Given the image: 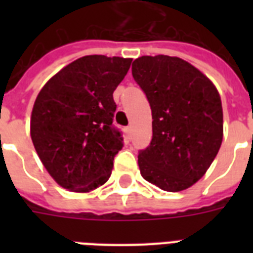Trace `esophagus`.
Segmentation results:
<instances>
[{
  "label": "esophagus",
  "instance_id": "obj_1",
  "mask_svg": "<svg viewBox=\"0 0 253 253\" xmlns=\"http://www.w3.org/2000/svg\"><path fill=\"white\" fill-rule=\"evenodd\" d=\"M126 135H127V138L131 139V136H132V127L131 126L126 127Z\"/></svg>",
  "mask_w": 253,
  "mask_h": 253
}]
</instances>
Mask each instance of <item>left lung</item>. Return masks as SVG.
<instances>
[{"instance_id": "left-lung-1", "label": "left lung", "mask_w": 253, "mask_h": 253, "mask_svg": "<svg viewBox=\"0 0 253 253\" xmlns=\"http://www.w3.org/2000/svg\"><path fill=\"white\" fill-rule=\"evenodd\" d=\"M132 77L152 110V140L138 156L144 180L166 192L190 188L206 173L223 139V110L215 85L176 56H142Z\"/></svg>"}]
</instances>
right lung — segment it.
<instances>
[{
	"label": "right lung",
	"instance_id": "right-lung-1",
	"mask_svg": "<svg viewBox=\"0 0 253 253\" xmlns=\"http://www.w3.org/2000/svg\"><path fill=\"white\" fill-rule=\"evenodd\" d=\"M132 59L89 55L53 75L34 102L30 134L49 176L75 193H89L109 180L122 150L113 127V93Z\"/></svg>",
	"mask_w": 253,
	"mask_h": 253
}]
</instances>
